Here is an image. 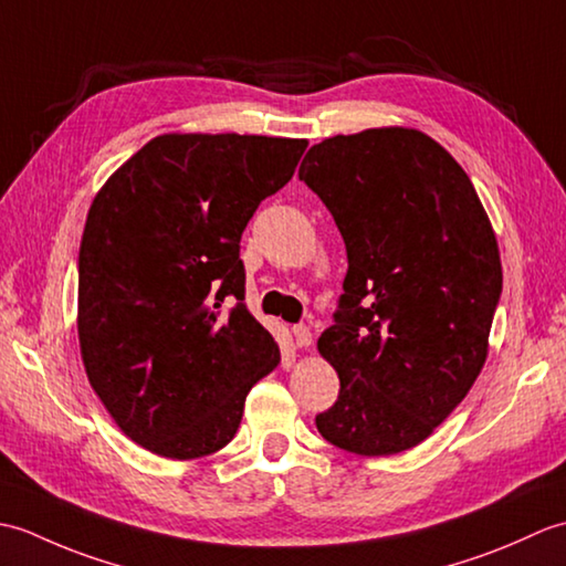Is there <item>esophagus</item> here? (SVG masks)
<instances>
[{
	"mask_svg": "<svg viewBox=\"0 0 566 566\" xmlns=\"http://www.w3.org/2000/svg\"><path fill=\"white\" fill-rule=\"evenodd\" d=\"M292 333H294L296 347H308L311 345V331H308V326H304V323H296Z\"/></svg>",
	"mask_w": 566,
	"mask_h": 566,
	"instance_id": "esophagus-1",
	"label": "esophagus"
}]
</instances>
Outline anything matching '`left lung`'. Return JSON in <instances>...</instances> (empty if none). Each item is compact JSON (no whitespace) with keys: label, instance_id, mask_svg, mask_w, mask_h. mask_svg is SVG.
<instances>
[{"label":"left lung","instance_id":"1","mask_svg":"<svg viewBox=\"0 0 566 566\" xmlns=\"http://www.w3.org/2000/svg\"><path fill=\"white\" fill-rule=\"evenodd\" d=\"M298 179L345 240L347 274L318 350L340 391L316 428L335 448H416L484 367L503 274L472 179L413 128L316 143Z\"/></svg>","mask_w":566,"mask_h":566}]
</instances>
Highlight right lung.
Returning <instances> with one entry per match:
<instances>
[{
  "instance_id": "add662e5",
  "label": "right lung",
  "mask_w": 566,
  "mask_h": 566,
  "mask_svg": "<svg viewBox=\"0 0 566 566\" xmlns=\"http://www.w3.org/2000/svg\"><path fill=\"white\" fill-rule=\"evenodd\" d=\"M306 140L170 134L92 201L80 245L77 333L92 389L160 457L226 448L280 347L245 306L243 235L290 182Z\"/></svg>"
}]
</instances>
